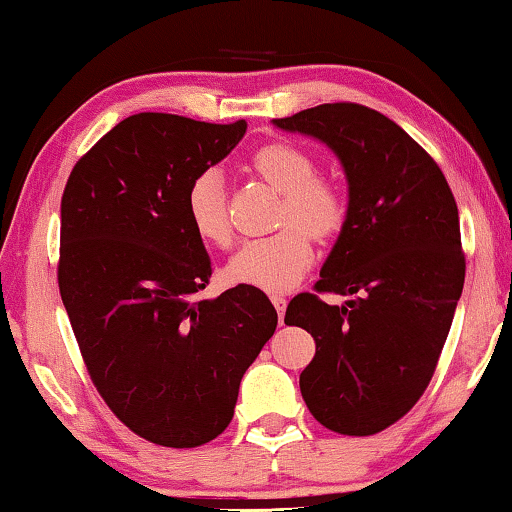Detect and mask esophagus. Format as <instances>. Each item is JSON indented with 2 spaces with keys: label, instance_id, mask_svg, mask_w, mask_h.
I'll return each mask as SVG.
<instances>
[{
  "label": "esophagus",
  "instance_id": "1",
  "mask_svg": "<svg viewBox=\"0 0 512 512\" xmlns=\"http://www.w3.org/2000/svg\"><path fill=\"white\" fill-rule=\"evenodd\" d=\"M270 300H272V304H274V309H277V313H279V320H281V318H283V311H286V304H288L286 295H281V293H272V295H270Z\"/></svg>",
  "mask_w": 512,
  "mask_h": 512
}]
</instances>
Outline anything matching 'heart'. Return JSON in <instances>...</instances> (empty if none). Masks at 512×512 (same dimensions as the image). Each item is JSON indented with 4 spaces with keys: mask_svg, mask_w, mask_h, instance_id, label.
Instances as JSON below:
<instances>
[{
    "mask_svg": "<svg viewBox=\"0 0 512 512\" xmlns=\"http://www.w3.org/2000/svg\"><path fill=\"white\" fill-rule=\"evenodd\" d=\"M249 164L258 178L283 194L279 208L283 229L270 238L245 242L226 265V277L242 286L281 293L300 283L313 263L309 233L325 240L343 229L348 196L336 180L318 176L313 155L290 141H270L261 146ZM185 210L203 242L215 247L229 245L233 233L222 171L206 169L192 180Z\"/></svg>",
    "mask_w": 512,
    "mask_h": 512,
    "instance_id": "heart-1",
    "label": "heart"
}]
</instances>
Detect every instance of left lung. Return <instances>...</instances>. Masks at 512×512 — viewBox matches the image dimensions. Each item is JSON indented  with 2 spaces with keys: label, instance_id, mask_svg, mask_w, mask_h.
<instances>
[{
  "label": "left lung",
  "instance_id": "1",
  "mask_svg": "<svg viewBox=\"0 0 512 512\" xmlns=\"http://www.w3.org/2000/svg\"><path fill=\"white\" fill-rule=\"evenodd\" d=\"M272 123L322 141L348 180L316 290L350 300L300 293L286 309L316 341L302 398L325 428L375 435L412 410L442 355L465 283L458 206L437 162L371 107L332 102Z\"/></svg>",
  "mask_w": 512,
  "mask_h": 512
}]
</instances>
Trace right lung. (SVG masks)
I'll use <instances>...</instances> for the list:
<instances>
[{
	"mask_svg": "<svg viewBox=\"0 0 512 512\" xmlns=\"http://www.w3.org/2000/svg\"><path fill=\"white\" fill-rule=\"evenodd\" d=\"M247 123L144 112L114 125L61 196L59 290L86 371L139 437L194 448L233 419L240 380L277 329L263 290L194 300L212 274L187 187Z\"/></svg>",
	"mask_w": 512,
	"mask_h": 512,
	"instance_id": "obj_1",
	"label": "right lung"
}]
</instances>
